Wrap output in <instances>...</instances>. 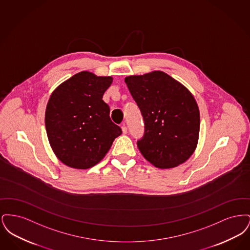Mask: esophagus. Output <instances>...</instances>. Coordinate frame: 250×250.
I'll list each match as a JSON object with an SVG mask.
<instances>
[{
  "label": "esophagus",
  "mask_w": 250,
  "mask_h": 250,
  "mask_svg": "<svg viewBox=\"0 0 250 250\" xmlns=\"http://www.w3.org/2000/svg\"><path fill=\"white\" fill-rule=\"evenodd\" d=\"M122 131H123V133H124V134H126V133H127V127L125 126V125H123V126H122Z\"/></svg>",
  "instance_id": "esophagus-1"
}]
</instances>
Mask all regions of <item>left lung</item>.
Returning <instances> with one entry per match:
<instances>
[{
    "label": "left lung",
    "instance_id": "1",
    "mask_svg": "<svg viewBox=\"0 0 250 250\" xmlns=\"http://www.w3.org/2000/svg\"><path fill=\"white\" fill-rule=\"evenodd\" d=\"M144 120L138 147L159 168L186 162L194 153L200 133V110L190 92L162 71L125 79Z\"/></svg>",
    "mask_w": 250,
    "mask_h": 250
}]
</instances>
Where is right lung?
Here are the masks:
<instances>
[{
    "mask_svg": "<svg viewBox=\"0 0 250 250\" xmlns=\"http://www.w3.org/2000/svg\"><path fill=\"white\" fill-rule=\"evenodd\" d=\"M111 77L91 72L74 75L50 95L45 114L48 142L64 165L86 169L99 163L122 129L102 98Z\"/></svg>",
    "mask_w": 250,
    "mask_h": 250,
    "instance_id": "1",
    "label": "right lung"
}]
</instances>
